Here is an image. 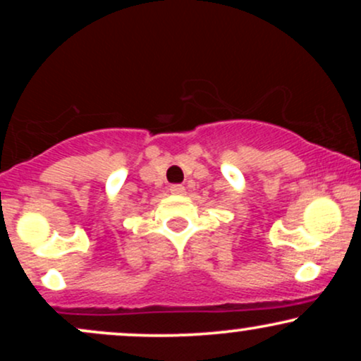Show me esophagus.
Instances as JSON below:
<instances>
[{
  "mask_svg": "<svg viewBox=\"0 0 361 361\" xmlns=\"http://www.w3.org/2000/svg\"><path fill=\"white\" fill-rule=\"evenodd\" d=\"M169 192L173 195H185V186L183 185H171L169 186Z\"/></svg>",
  "mask_w": 361,
  "mask_h": 361,
  "instance_id": "obj_1",
  "label": "esophagus"
}]
</instances>
